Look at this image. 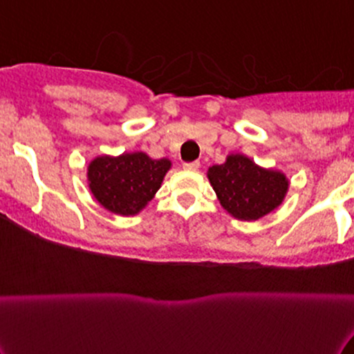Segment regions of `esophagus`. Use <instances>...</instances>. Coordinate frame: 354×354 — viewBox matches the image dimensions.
Masks as SVG:
<instances>
[{
    "instance_id": "34e87169",
    "label": "esophagus",
    "mask_w": 354,
    "mask_h": 354,
    "mask_svg": "<svg viewBox=\"0 0 354 354\" xmlns=\"http://www.w3.org/2000/svg\"><path fill=\"white\" fill-rule=\"evenodd\" d=\"M199 167H201L199 162H192V163H185V165H183V168H185L186 171H198Z\"/></svg>"
}]
</instances>
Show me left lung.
Here are the masks:
<instances>
[{
	"label": "left lung",
	"instance_id": "obj_1",
	"mask_svg": "<svg viewBox=\"0 0 354 354\" xmlns=\"http://www.w3.org/2000/svg\"><path fill=\"white\" fill-rule=\"evenodd\" d=\"M207 178L222 207L232 217L247 222L279 207L289 191L283 171L259 167L243 153L227 155L222 165L207 169Z\"/></svg>",
	"mask_w": 354,
	"mask_h": 354
}]
</instances>
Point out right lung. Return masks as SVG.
<instances>
[{
  "label": "right lung",
  "mask_w": 354,
  "mask_h": 354,
  "mask_svg": "<svg viewBox=\"0 0 354 354\" xmlns=\"http://www.w3.org/2000/svg\"><path fill=\"white\" fill-rule=\"evenodd\" d=\"M169 168L168 158L155 160L145 151L100 155L88 165V186L106 210L125 217L137 216L155 198Z\"/></svg>",
  "instance_id": "1"
}]
</instances>
